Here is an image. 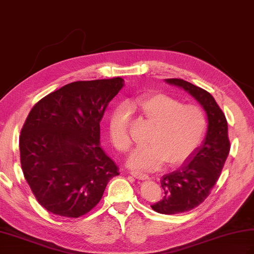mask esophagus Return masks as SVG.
<instances>
[{
  "mask_svg": "<svg viewBox=\"0 0 254 254\" xmlns=\"http://www.w3.org/2000/svg\"><path fill=\"white\" fill-rule=\"evenodd\" d=\"M129 174H131L132 176L135 177L136 179H139V180H147V179H149V176H148L147 174L140 173V172H137V171H131V172H129Z\"/></svg>",
  "mask_w": 254,
  "mask_h": 254,
  "instance_id": "esophagus-1",
  "label": "esophagus"
}]
</instances>
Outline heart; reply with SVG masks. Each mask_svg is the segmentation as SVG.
I'll return each instance as SVG.
<instances>
[{
  "mask_svg": "<svg viewBox=\"0 0 254 254\" xmlns=\"http://www.w3.org/2000/svg\"><path fill=\"white\" fill-rule=\"evenodd\" d=\"M136 104L154 127L148 137L150 144L136 148L127 159V165L134 170L155 171L166 161L176 166L189 159L206 133L204 110L164 93L140 96ZM129 118L131 109L122 103L114 109L109 119V137L120 152L128 151L132 146Z\"/></svg>",
  "mask_w": 254,
  "mask_h": 254,
  "instance_id": "obj_1",
  "label": "heart"
}]
</instances>
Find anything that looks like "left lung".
I'll return each instance as SVG.
<instances>
[{"label":"left lung","instance_id":"obj_1","mask_svg":"<svg viewBox=\"0 0 254 254\" xmlns=\"http://www.w3.org/2000/svg\"><path fill=\"white\" fill-rule=\"evenodd\" d=\"M165 80L190 93L203 106L208 119L203 144L195 149L177 171L162 177L164 197L151 205L159 213L176 214L197 207L210 194L222 172L231 145L225 116L209 92L178 78Z\"/></svg>","mask_w":254,"mask_h":254}]
</instances>
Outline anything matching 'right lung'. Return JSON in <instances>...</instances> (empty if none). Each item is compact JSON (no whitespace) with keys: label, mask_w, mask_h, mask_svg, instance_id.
Returning <instances> with one entry per match:
<instances>
[{"label":"right lung","mask_w":254,"mask_h":254,"mask_svg":"<svg viewBox=\"0 0 254 254\" xmlns=\"http://www.w3.org/2000/svg\"><path fill=\"white\" fill-rule=\"evenodd\" d=\"M123 84L120 77L75 81L31 109L19 136L21 168L35 198L49 212L83 216L119 175L100 147V122Z\"/></svg>","instance_id":"right-lung-1"}]
</instances>
